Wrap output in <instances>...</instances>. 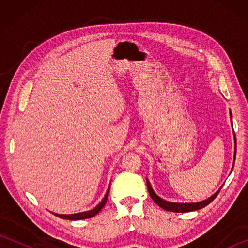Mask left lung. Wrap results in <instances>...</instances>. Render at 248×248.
Listing matches in <instances>:
<instances>
[{"label": "left lung", "mask_w": 248, "mask_h": 248, "mask_svg": "<svg viewBox=\"0 0 248 248\" xmlns=\"http://www.w3.org/2000/svg\"><path fill=\"white\" fill-rule=\"evenodd\" d=\"M231 120H232V114H231ZM233 125V124H232ZM234 162H235V156H236V138H235V133H234ZM234 167V164H233ZM146 186H148V190H149V194L151 196V198H152L155 203L157 205H159L162 209L166 210V211H170V212H190V211H196V210H199V209H202L204 208L205 205H208L211 201H213V199L216 198L219 194L221 188L219 190H217L216 194H213L211 197H209L208 199H205L203 201H199V202H190V203H180V202H170V201H166L164 199L159 198V197L155 194L154 190L152 189V187H151V184L146 178Z\"/></svg>", "instance_id": "left-lung-1"}]
</instances>
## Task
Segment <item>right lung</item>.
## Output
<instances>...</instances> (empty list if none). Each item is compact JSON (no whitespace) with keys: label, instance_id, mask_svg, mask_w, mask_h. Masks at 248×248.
<instances>
[{"label":"right lung","instance_id":"right-lung-1","mask_svg":"<svg viewBox=\"0 0 248 248\" xmlns=\"http://www.w3.org/2000/svg\"><path fill=\"white\" fill-rule=\"evenodd\" d=\"M109 189H110V186L108 187V190L105 195L104 199L100 201L98 205H96L94 209L90 210V211H85V212H79V213H73V215H58V213H53L54 216H57L61 219H65V220H83V219H90L92 217H95L97 213L104 208V205L107 202V198L109 195Z\"/></svg>","mask_w":248,"mask_h":248}]
</instances>
